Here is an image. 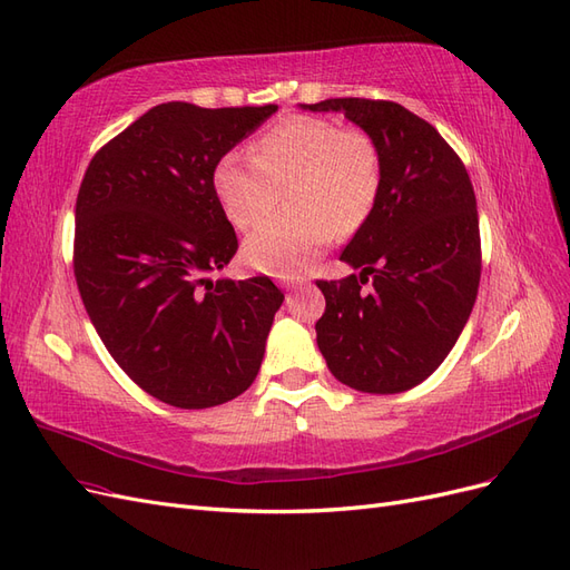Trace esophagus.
<instances>
[{
  "label": "esophagus",
  "instance_id": "obj_1",
  "mask_svg": "<svg viewBox=\"0 0 570 570\" xmlns=\"http://www.w3.org/2000/svg\"><path fill=\"white\" fill-rule=\"evenodd\" d=\"M298 286H303V279L301 282H286V288H291V291L298 288ZM286 303H291V298H286Z\"/></svg>",
  "mask_w": 570,
  "mask_h": 570
}]
</instances>
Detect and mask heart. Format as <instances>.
Masks as SVG:
<instances>
[{
    "label": "heart",
    "instance_id": "b5f03b06",
    "mask_svg": "<svg viewBox=\"0 0 570 570\" xmlns=\"http://www.w3.org/2000/svg\"><path fill=\"white\" fill-rule=\"evenodd\" d=\"M248 155L232 150L213 171L217 200L236 229L265 222L284 190L286 217L259 226L243 243V259L272 276L311 269L334 234H353L370 219L382 193V155L357 126L291 114L269 126Z\"/></svg>",
    "mask_w": 570,
    "mask_h": 570
}]
</instances>
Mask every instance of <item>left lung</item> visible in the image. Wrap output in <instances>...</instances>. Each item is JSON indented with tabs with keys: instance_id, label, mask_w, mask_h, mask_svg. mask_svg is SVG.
<instances>
[{
	"instance_id": "1",
	"label": "left lung",
	"mask_w": 570,
	"mask_h": 570,
	"mask_svg": "<svg viewBox=\"0 0 570 570\" xmlns=\"http://www.w3.org/2000/svg\"><path fill=\"white\" fill-rule=\"evenodd\" d=\"M375 138L382 193L341 259L361 274L317 286V346L332 375L365 394H399L444 363L473 311L482 272L475 190L461 157L425 119L389 100L334 97ZM373 274V284L362 286Z\"/></svg>"
}]
</instances>
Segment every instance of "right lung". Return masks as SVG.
<instances>
[{"mask_svg": "<svg viewBox=\"0 0 570 570\" xmlns=\"http://www.w3.org/2000/svg\"><path fill=\"white\" fill-rule=\"evenodd\" d=\"M274 111L157 105L95 153L78 190L73 274L90 322L126 375L176 409L246 392L284 301L269 276L207 279L238 250L215 165Z\"/></svg>", "mask_w": 570, "mask_h": 570, "instance_id": "add662e5", "label": "right lung"}]
</instances>
